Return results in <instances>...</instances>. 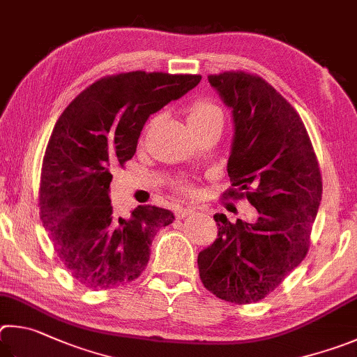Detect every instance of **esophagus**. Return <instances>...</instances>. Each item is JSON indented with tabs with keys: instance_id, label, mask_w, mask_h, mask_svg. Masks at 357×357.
<instances>
[{
	"instance_id": "esophagus-1",
	"label": "esophagus",
	"mask_w": 357,
	"mask_h": 357,
	"mask_svg": "<svg viewBox=\"0 0 357 357\" xmlns=\"http://www.w3.org/2000/svg\"><path fill=\"white\" fill-rule=\"evenodd\" d=\"M190 215H192V208H183V207L175 208V218H177V220H183V218Z\"/></svg>"
}]
</instances>
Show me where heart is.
Instances as JSON below:
<instances>
[{
  "mask_svg": "<svg viewBox=\"0 0 357 357\" xmlns=\"http://www.w3.org/2000/svg\"><path fill=\"white\" fill-rule=\"evenodd\" d=\"M213 119H222V111L216 103L210 102V100H196L192 102L188 108H186V121H188L190 127L196 130L201 125L207 123ZM183 191H190V185H180Z\"/></svg>",
  "mask_w": 357,
  "mask_h": 357,
  "instance_id": "b5f03b06",
  "label": "heart"
}]
</instances>
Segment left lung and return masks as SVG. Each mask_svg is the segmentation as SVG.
<instances>
[{
    "label": "left lung",
    "instance_id": "1",
    "mask_svg": "<svg viewBox=\"0 0 357 357\" xmlns=\"http://www.w3.org/2000/svg\"><path fill=\"white\" fill-rule=\"evenodd\" d=\"M234 117L226 195L246 197L254 222L215 215L218 238L199 252L204 287L224 301L264 299L304 260L321 202V174L295 108L264 78L246 72L210 75Z\"/></svg>",
    "mask_w": 357,
    "mask_h": 357
}]
</instances>
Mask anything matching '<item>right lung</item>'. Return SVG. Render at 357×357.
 Returning <instances> with one entry per match:
<instances>
[{
    "instance_id": "add662e5",
    "label": "right lung",
    "mask_w": 357,
    "mask_h": 357,
    "mask_svg": "<svg viewBox=\"0 0 357 357\" xmlns=\"http://www.w3.org/2000/svg\"><path fill=\"white\" fill-rule=\"evenodd\" d=\"M201 75L128 72L96 81L56 122L42 162L43 227L72 278L92 290L131 282L146 270L156 232L174 213L137 205L112 215L111 171L133 158L150 114L177 100Z\"/></svg>"
}]
</instances>
